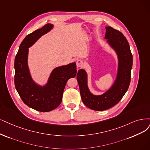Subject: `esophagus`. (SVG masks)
<instances>
[{"instance_id":"obj_1","label":"esophagus","mask_w":150,"mask_h":150,"mask_svg":"<svg viewBox=\"0 0 150 150\" xmlns=\"http://www.w3.org/2000/svg\"><path fill=\"white\" fill-rule=\"evenodd\" d=\"M77 67H81L83 65V61L81 59H78L76 62Z\"/></svg>"}]
</instances>
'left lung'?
Wrapping results in <instances>:
<instances>
[{
  "instance_id": "8db88e82",
  "label": "left lung",
  "mask_w": 150,
  "mask_h": 150,
  "mask_svg": "<svg viewBox=\"0 0 150 150\" xmlns=\"http://www.w3.org/2000/svg\"><path fill=\"white\" fill-rule=\"evenodd\" d=\"M106 30L105 39L117 52L119 59L117 76L114 85L103 95H93L88 88L86 71L80 69L76 75L83 103L95 110H104L117 104L128 90L131 79L133 57L128 41L120 31L110 26H106Z\"/></svg>"
}]
</instances>
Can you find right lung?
Returning a JSON list of instances; mask_svg holds the SVG:
<instances>
[{
  "instance_id": "right-lung-1",
  "label": "right lung",
  "mask_w": 150,
  "mask_h": 150,
  "mask_svg": "<svg viewBox=\"0 0 150 150\" xmlns=\"http://www.w3.org/2000/svg\"><path fill=\"white\" fill-rule=\"evenodd\" d=\"M52 27L51 24H46L27 35L21 42L15 59L16 90L26 105L40 112L51 111L59 106L67 81L76 75L74 62L54 69L46 86H39L32 80L27 64L28 47Z\"/></svg>"
}]
</instances>
